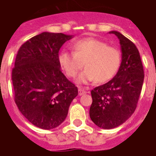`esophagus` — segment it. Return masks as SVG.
Here are the masks:
<instances>
[{
	"label": "esophagus",
	"instance_id": "1",
	"mask_svg": "<svg viewBox=\"0 0 156 156\" xmlns=\"http://www.w3.org/2000/svg\"><path fill=\"white\" fill-rule=\"evenodd\" d=\"M87 92V91L84 90V89H83V88H81V87L78 88V95H84V94H86Z\"/></svg>",
	"mask_w": 156,
	"mask_h": 156
}]
</instances>
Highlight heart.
I'll list each match as a JSON object with an SVG mask.
<instances>
[{"label":"heart","mask_w":156,"mask_h":156,"mask_svg":"<svg viewBox=\"0 0 156 156\" xmlns=\"http://www.w3.org/2000/svg\"><path fill=\"white\" fill-rule=\"evenodd\" d=\"M73 52H62L59 61L66 75L71 78L78 76L85 64L86 69L77 79L78 84L97 81L108 82L118 72L121 54L117 48L95 38L78 40L73 45Z\"/></svg>","instance_id":"b5f03b06"}]
</instances>
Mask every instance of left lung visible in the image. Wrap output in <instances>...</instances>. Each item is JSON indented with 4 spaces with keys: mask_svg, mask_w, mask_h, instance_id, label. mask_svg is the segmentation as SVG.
Segmentation results:
<instances>
[{
    "mask_svg": "<svg viewBox=\"0 0 156 156\" xmlns=\"http://www.w3.org/2000/svg\"><path fill=\"white\" fill-rule=\"evenodd\" d=\"M121 48V63L112 80L91 90L90 108L91 121L100 128L109 129L126 122L134 112L144 80L140 54L132 41L118 31Z\"/></svg>",
    "mask_w": 156,
    "mask_h": 156,
    "instance_id": "1",
    "label": "left lung"
}]
</instances>
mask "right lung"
I'll use <instances>...</instances> for the list:
<instances>
[{"label":"right lung","instance_id":"right-lung-1","mask_svg":"<svg viewBox=\"0 0 156 156\" xmlns=\"http://www.w3.org/2000/svg\"><path fill=\"white\" fill-rule=\"evenodd\" d=\"M73 38L43 32L25 42L12 70L14 101L28 121L43 129L60 126L66 118L78 87L61 70L59 50Z\"/></svg>","mask_w":156,"mask_h":156}]
</instances>
